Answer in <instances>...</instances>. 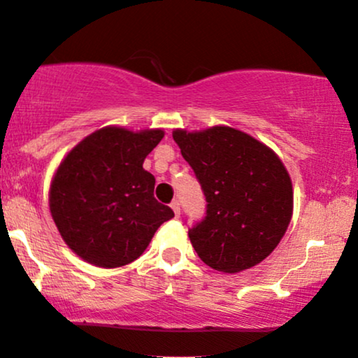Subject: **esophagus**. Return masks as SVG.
I'll return each mask as SVG.
<instances>
[{"instance_id": "esophagus-1", "label": "esophagus", "mask_w": 358, "mask_h": 358, "mask_svg": "<svg viewBox=\"0 0 358 358\" xmlns=\"http://www.w3.org/2000/svg\"><path fill=\"white\" fill-rule=\"evenodd\" d=\"M171 208L174 210L176 217H179V215H180V205H179L178 200H173V202H171Z\"/></svg>"}]
</instances>
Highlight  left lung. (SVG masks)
Returning a JSON list of instances; mask_svg holds the SVG:
<instances>
[{"instance_id":"obj_1","label":"left lung","mask_w":358,"mask_h":358,"mask_svg":"<svg viewBox=\"0 0 358 358\" xmlns=\"http://www.w3.org/2000/svg\"><path fill=\"white\" fill-rule=\"evenodd\" d=\"M173 138L207 200L202 222L189 228L199 257L234 273L264 261L292 220L293 189L271 148L231 127L176 130Z\"/></svg>"}]
</instances>
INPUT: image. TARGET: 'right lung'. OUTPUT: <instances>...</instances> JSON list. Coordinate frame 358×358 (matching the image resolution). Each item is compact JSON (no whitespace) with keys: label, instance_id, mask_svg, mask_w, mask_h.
Wrapping results in <instances>:
<instances>
[{"label":"right lung","instance_id":"right-lung-1","mask_svg":"<svg viewBox=\"0 0 358 358\" xmlns=\"http://www.w3.org/2000/svg\"><path fill=\"white\" fill-rule=\"evenodd\" d=\"M163 130L106 127L86 136L58 166L50 212L78 256L97 267L134 262L161 224L174 217L155 199V176L143 161Z\"/></svg>","mask_w":358,"mask_h":358}]
</instances>
